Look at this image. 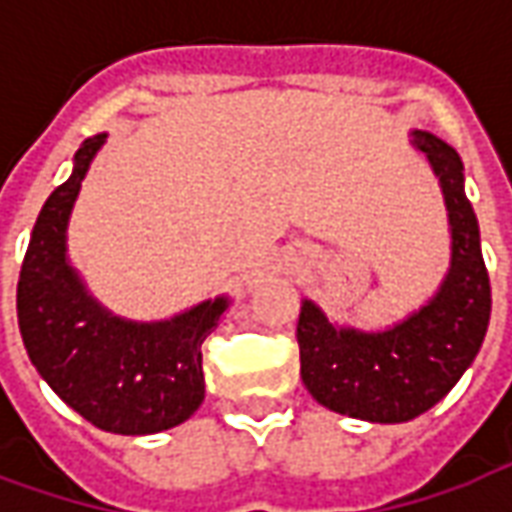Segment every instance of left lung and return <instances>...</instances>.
Returning a JSON list of instances; mask_svg holds the SVG:
<instances>
[{
    "mask_svg": "<svg viewBox=\"0 0 512 512\" xmlns=\"http://www.w3.org/2000/svg\"><path fill=\"white\" fill-rule=\"evenodd\" d=\"M414 145L439 175L450 211L452 263L439 293L389 332L334 329L312 301H301L296 326L310 395L367 422H408L436 406L474 362L491 318V282L461 156L425 131H414Z\"/></svg>",
    "mask_w": 512,
    "mask_h": 512,
    "instance_id": "1",
    "label": "left lung"
}]
</instances>
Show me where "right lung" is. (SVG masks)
<instances>
[{
	"instance_id": "obj_1",
	"label": "right lung",
	"mask_w": 512,
	"mask_h": 512,
	"mask_svg": "<svg viewBox=\"0 0 512 512\" xmlns=\"http://www.w3.org/2000/svg\"><path fill=\"white\" fill-rule=\"evenodd\" d=\"M106 134L87 139L73 175L51 191L32 227L16 290L18 329L32 365L95 428L145 436L175 428L205 397L202 343L227 299L172 321L131 323L98 307L65 260V227Z\"/></svg>"
}]
</instances>
